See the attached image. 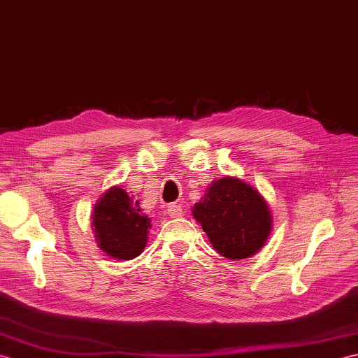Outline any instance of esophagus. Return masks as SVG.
Returning <instances> with one entry per match:
<instances>
[{
  "instance_id": "34e87169",
  "label": "esophagus",
  "mask_w": 358,
  "mask_h": 358,
  "mask_svg": "<svg viewBox=\"0 0 358 358\" xmlns=\"http://www.w3.org/2000/svg\"><path fill=\"white\" fill-rule=\"evenodd\" d=\"M168 215L171 218H180L182 215L181 207L178 204H169L168 206Z\"/></svg>"
}]
</instances>
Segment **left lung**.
Masks as SVG:
<instances>
[{"mask_svg": "<svg viewBox=\"0 0 358 358\" xmlns=\"http://www.w3.org/2000/svg\"><path fill=\"white\" fill-rule=\"evenodd\" d=\"M192 215L215 250L230 261L256 255L273 229V215L265 198L238 177L213 180L192 207Z\"/></svg>", "mask_w": 358, "mask_h": 358, "instance_id": "left-lung-1", "label": "left lung"}]
</instances>
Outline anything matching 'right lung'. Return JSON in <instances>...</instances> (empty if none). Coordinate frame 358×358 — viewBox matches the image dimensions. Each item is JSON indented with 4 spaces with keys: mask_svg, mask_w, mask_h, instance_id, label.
<instances>
[{
    "mask_svg": "<svg viewBox=\"0 0 358 358\" xmlns=\"http://www.w3.org/2000/svg\"><path fill=\"white\" fill-rule=\"evenodd\" d=\"M93 234L99 248L113 259L131 261L145 250L151 218L140 209L138 199L120 186H113L93 209Z\"/></svg>",
    "mask_w": 358,
    "mask_h": 358,
    "instance_id": "1",
    "label": "right lung"
}]
</instances>
